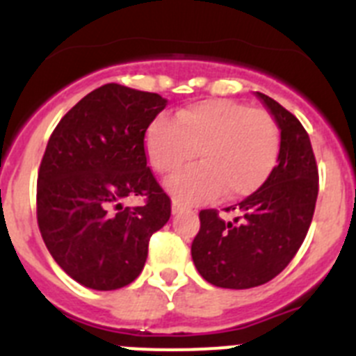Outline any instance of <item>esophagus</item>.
Here are the masks:
<instances>
[{"mask_svg":"<svg viewBox=\"0 0 356 356\" xmlns=\"http://www.w3.org/2000/svg\"><path fill=\"white\" fill-rule=\"evenodd\" d=\"M185 209H187V207H185L180 200H172V213H180L184 212Z\"/></svg>","mask_w":356,"mask_h":356,"instance_id":"obj_1","label":"esophagus"}]
</instances>
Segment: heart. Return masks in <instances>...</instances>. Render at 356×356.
Here are the masks:
<instances>
[{"label": "heart", "instance_id": "heart-1", "mask_svg": "<svg viewBox=\"0 0 356 356\" xmlns=\"http://www.w3.org/2000/svg\"><path fill=\"white\" fill-rule=\"evenodd\" d=\"M278 130L264 110L226 97L193 103L175 121L160 115L146 131L147 160L171 176L196 156L200 165L169 180L168 188L185 203H201L225 193L248 196L269 178L278 159Z\"/></svg>", "mask_w": 356, "mask_h": 356}]
</instances>
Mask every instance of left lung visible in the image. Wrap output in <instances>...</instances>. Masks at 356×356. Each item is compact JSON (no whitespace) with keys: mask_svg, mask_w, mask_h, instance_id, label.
<instances>
[{"mask_svg":"<svg viewBox=\"0 0 356 356\" xmlns=\"http://www.w3.org/2000/svg\"><path fill=\"white\" fill-rule=\"evenodd\" d=\"M280 128L278 165L259 191L228 207L225 221L213 209L200 212L193 253L197 273L216 287L251 289L289 266L303 244L316 210L319 172L307 130L296 115L257 92Z\"/></svg>","mask_w":356,"mask_h":356,"instance_id":"1","label":"left lung"}]
</instances>
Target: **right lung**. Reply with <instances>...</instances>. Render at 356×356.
<instances>
[{"mask_svg": "<svg viewBox=\"0 0 356 356\" xmlns=\"http://www.w3.org/2000/svg\"><path fill=\"white\" fill-rule=\"evenodd\" d=\"M168 105L160 94L106 83L53 130L37 176V222L55 262L83 287L115 291L143 271L171 200L147 168L144 137ZM144 195L139 207H124Z\"/></svg>", "mask_w": 356, "mask_h": 356, "instance_id": "1", "label": "right lung"}]
</instances>
